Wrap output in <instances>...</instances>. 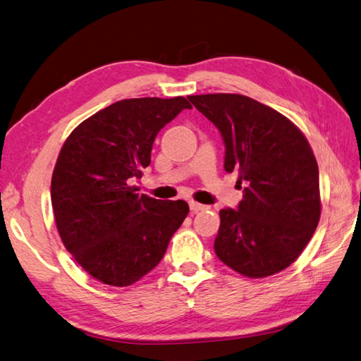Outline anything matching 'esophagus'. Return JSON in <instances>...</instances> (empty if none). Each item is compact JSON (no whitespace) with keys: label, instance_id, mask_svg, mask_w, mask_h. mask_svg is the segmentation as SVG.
I'll list each match as a JSON object with an SVG mask.
<instances>
[{"label":"esophagus","instance_id":"obj_1","mask_svg":"<svg viewBox=\"0 0 361 361\" xmlns=\"http://www.w3.org/2000/svg\"><path fill=\"white\" fill-rule=\"evenodd\" d=\"M205 205L204 204H199V202H195V201H190V210L191 212H195V213H197V212H202V210H205Z\"/></svg>","mask_w":361,"mask_h":361}]
</instances>
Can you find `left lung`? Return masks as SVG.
I'll use <instances>...</instances> for the list:
<instances>
[{
	"instance_id": "obj_1",
	"label": "left lung",
	"mask_w": 361,
	"mask_h": 361,
	"mask_svg": "<svg viewBox=\"0 0 361 361\" xmlns=\"http://www.w3.org/2000/svg\"><path fill=\"white\" fill-rule=\"evenodd\" d=\"M226 143L227 173L238 171L243 201L221 210L218 258L247 278L290 266L322 214L318 164L306 135L274 108L241 94L190 95Z\"/></svg>"
}]
</instances>
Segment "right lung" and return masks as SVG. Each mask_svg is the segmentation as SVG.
<instances>
[{
	"label": "right lung",
	"mask_w": 361,
	"mask_h": 361,
	"mask_svg": "<svg viewBox=\"0 0 361 361\" xmlns=\"http://www.w3.org/2000/svg\"><path fill=\"white\" fill-rule=\"evenodd\" d=\"M185 97L125 99L83 120L63 143L51 182L59 235L97 281L131 286L164 258L188 214L185 201H159L133 185L151 162L157 133Z\"/></svg>",
	"instance_id": "1"
}]
</instances>
